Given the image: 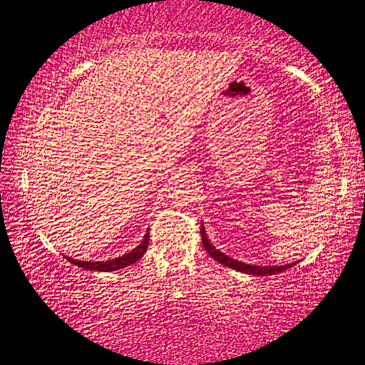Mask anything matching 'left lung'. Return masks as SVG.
Here are the masks:
<instances>
[{
  "instance_id": "8db88e82",
  "label": "left lung",
  "mask_w": 365,
  "mask_h": 365,
  "mask_svg": "<svg viewBox=\"0 0 365 365\" xmlns=\"http://www.w3.org/2000/svg\"><path fill=\"white\" fill-rule=\"evenodd\" d=\"M200 237H202V245H204V248L207 253H209L212 257H214L215 261L222 262V264H225L232 269H237V271L241 272H246V274H253V276H272V274H277V272H282L285 269L292 267V264H285V266H251V264H245V262H240V261H235L233 257H228L222 253V251L215 250L214 246L209 243V238H207L205 235V228L204 225H200Z\"/></svg>"
}]
</instances>
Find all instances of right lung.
Instances as JSON below:
<instances>
[{
    "label": "right lung",
    "instance_id": "add662e5",
    "mask_svg": "<svg viewBox=\"0 0 365 365\" xmlns=\"http://www.w3.org/2000/svg\"><path fill=\"white\" fill-rule=\"evenodd\" d=\"M148 240H150V233H145V238L142 243H140L135 250H132L130 253H127L124 256L117 257V259H109V261H101V262H91V261H76L71 259V257H66L73 264H76L78 267L88 269V271H104V272H110V271H117V269H122L125 266H130L133 262L138 261L140 257L143 256L145 251L148 248Z\"/></svg>",
    "mask_w": 365,
    "mask_h": 365
}]
</instances>
